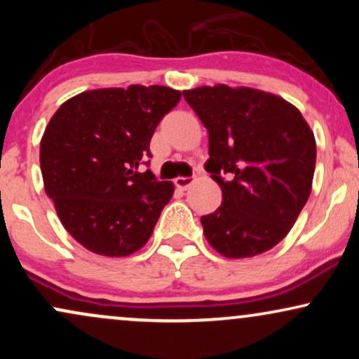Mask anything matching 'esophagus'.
Segmentation results:
<instances>
[{
    "instance_id": "obj_1",
    "label": "esophagus",
    "mask_w": 359,
    "mask_h": 359,
    "mask_svg": "<svg viewBox=\"0 0 359 359\" xmlns=\"http://www.w3.org/2000/svg\"><path fill=\"white\" fill-rule=\"evenodd\" d=\"M192 182H194V177H177V179L174 180V184L179 189H182V191H185V189L191 187Z\"/></svg>"
}]
</instances>
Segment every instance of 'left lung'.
<instances>
[{"label":"left lung","instance_id":"1","mask_svg":"<svg viewBox=\"0 0 359 359\" xmlns=\"http://www.w3.org/2000/svg\"><path fill=\"white\" fill-rule=\"evenodd\" d=\"M184 100L208 130L204 167L222 191L219 208L201 217L205 240L228 258L271 250L311 196L314 133L295 106L263 90L204 86Z\"/></svg>","mask_w":359,"mask_h":359}]
</instances>
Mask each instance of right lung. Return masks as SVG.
Wrapping results in <instances>:
<instances>
[{
  "label": "right lung",
  "mask_w": 359,
  "mask_h": 359,
  "mask_svg": "<svg viewBox=\"0 0 359 359\" xmlns=\"http://www.w3.org/2000/svg\"><path fill=\"white\" fill-rule=\"evenodd\" d=\"M165 86L86 90L53 114L40 143L45 192L84 248L128 257L150 240L174 184L138 172L155 128L180 101Z\"/></svg>",
  "instance_id": "1"
}]
</instances>
